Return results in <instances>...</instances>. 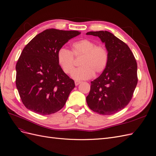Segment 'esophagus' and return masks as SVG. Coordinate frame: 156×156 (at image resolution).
Masks as SVG:
<instances>
[{
    "label": "esophagus",
    "mask_w": 156,
    "mask_h": 156,
    "mask_svg": "<svg viewBox=\"0 0 156 156\" xmlns=\"http://www.w3.org/2000/svg\"><path fill=\"white\" fill-rule=\"evenodd\" d=\"M81 81H75V86H77V85H79V84H81Z\"/></svg>",
    "instance_id": "esophagus-1"
}]
</instances>
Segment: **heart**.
<instances>
[{
	"label": "heart",
	"mask_w": 156,
	"mask_h": 156,
	"mask_svg": "<svg viewBox=\"0 0 156 156\" xmlns=\"http://www.w3.org/2000/svg\"><path fill=\"white\" fill-rule=\"evenodd\" d=\"M73 55L76 57L83 56L80 63L82 66L72 73V78L75 80L90 79L94 72L102 73L108 64V54L104 46L96 45L95 42L88 39L80 40L73 44L72 52L64 48L58 51V62L65 73H71L74 69Z\"/></svg>",
	"instance_id": "obj_1"
}]
</instances>
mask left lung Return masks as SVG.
Listing matches in <instances>:
<instances>
[{
  "label": "left lung",
  "mask_w": 156,
  "mask_h": 156,
  "mask_svg": "<svg viewBox=\"0 0 156 156\" xmlns=\"http://www.w3.org/2000/svg\"><path fill=\"white\" fill-rule=\"evenodd\" d=\"M105 43L108 60L105 69L93 81L87 96V104L94 112L111 115L127 105L137 84V64L129 48L108 31L88 32Z\"/></svg>",
  "instance_id": "obj_1"
}]
</instances>
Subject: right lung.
<instances>
[{
  "label": "right lung",
  "mask_w": 156,
  "mask_h": 156,
  "mask_svg": "<svg viewBox=\"0 0 156 156\" xmlns=\"http://www.w3.org/2000/svg\"><path fill=\"white\" fill-rule=\"evenodd\" d=\"M77 30L47 29L25 48L16 64V87L23 104L41 115L58 111L66 104L75 83L58 64V51Z\"/></svg>",
  "instance_id": "obj_1"
}]
</instances>
